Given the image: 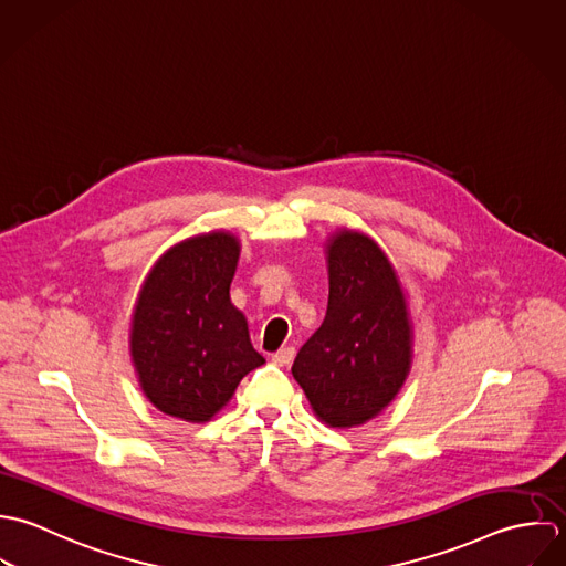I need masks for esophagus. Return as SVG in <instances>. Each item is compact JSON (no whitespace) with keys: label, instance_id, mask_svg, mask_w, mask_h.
Masks as SVG:
<instances>
[{"label":"esophagus","instance_id":"esophagus-1","mask_svg":"<svg viewBox=\"0 0 566 566\" xmlns=\"http://www.w3.org/2000/svg\"><path fill=\"white\" fill-rule=\"evenodd\" d=\"M293 356H295V349H293V347H282V349H277V352L271 356V360H273V365H277V367H286V365L293 360Z\"/></svg>","mask_w":566,"mask_h":566}]
</instances>
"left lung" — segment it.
Wrapping results in <instances>:
<instances>
[{
  "instance_id": "8db88e82",
  "label": "left lung",
  "mask_w": 566,
  "mask_h": 566,
  "mask_svg": "<svg viewBox=\"0 0 566 566\" xmlns=\"http://www.w3.org/2000/svg\"><path fill=\"white\" fill-rule=\"evenodd\" d=\"M326 253V319L291 371L322 422L349 429L378 416L400 391L413 331L400 280L369 235L340 229Z\"/></svg>"
}]
</instances>
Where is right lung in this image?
Here are the masks:
<instances>
[{
	"label": "right lung",
	"mask_w": 566,
	"mask_h": 566,
	"mask_svg": "<svg viewBox=\"0 0 566 566\" xmlns=\"http://www.w3.org/2000/svg\"><path fill=\"white\" fill-rule=\"evenodd\" d=\"M238 238L210 231L170 247L150 269L130 322V358L166 416L208 422L264 358L229 300Z\"/></svg>",
	"instance_id": "obj_1"
}]
</instances>
